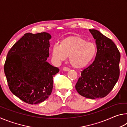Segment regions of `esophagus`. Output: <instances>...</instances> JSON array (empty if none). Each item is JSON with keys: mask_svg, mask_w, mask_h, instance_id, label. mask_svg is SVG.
<instances>
[{"mask_svg": "<svg viewBox=\"0 0 127 127\" xmlns=\"http://www.w3.org/2000/svg\"><path fill=\"white\" fill-rule=\"evenodd\" d=\"M63 70H64V71H65V72H66V71H68L69 70V69L68 68H67V67H63Z\"/></svg>", "mask_w": 127, "mask_h": 127, "instance_id": "obj_1", "label": "esophagus"}]
</instances>
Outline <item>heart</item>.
I'll return each instance as SVG.
<instances>
[{
    "mask_svg": "<svg viewBox=\"0 0 127 127\" xmlns=\"http://www.w3.org/2000/svg\"><path fill=\"white\" fill-rule=\"evenodd\" d=\"M52 53L58 62L69 57V62L75 68H82L87 65L95 57L97 46L92 42H87L82 37L69 36L53 46Z\"/></svg>",
    "mask_w": 127,
    "mask_h": 127,
    "instance_id": "b5f03b06",
    "label": "heart"
}]
</instances>
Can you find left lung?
I'll list each match as a JSON object with an SVG mask.
<instances>
[{"instance_id":"8db88e82","label":"left lung","mask_w":127,"mask_h":127,"mask_svg":"<svg viewBox=\"0 0 127 127\" xmlns=\"http://www.w3.org/2000/svg\"><path fill=\"white\" fill-rule=\"evenodd\" d=\"M89 31L96 40L97 53L93 63L81 72L75 87L81 96L95 99L105 97L117 82L120 54L111 39L96 30Z\"/></svg>"}]
</instances>
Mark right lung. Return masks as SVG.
<instances>
[{
  "mask_svg": "<svg viewBox=\"0 0 127 127\" xmlns=\"http://www.w3.org/2000/svg\"><path fill=\"white\" fill-rule=\"evenodd\" d=\"M51 38L47 32L25 33L7 54L4 69L8 86L28 104L42 102L52 92L53 77L59 69L46 61Z\"/></svg>",
  "mask_w": 127,
  "mask_h": 127,
  "instance_id": "obj_1",
  "label": "right lung"
}]
</instances>
